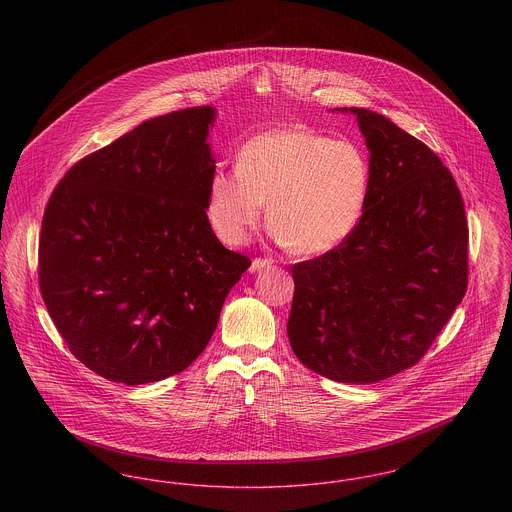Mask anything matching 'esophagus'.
I'll list each match as a JSON object with an SVG mask.
<instances>
[{"mask_svg": "<svg viewBox=\"0 0 512 512\" xmlns=\"http://www.w3.org/2000/svg\"><path fill=\"white\" fill-rule=\"evenodd\" d=\"M272 265V261L270 259H263V257H255L253 261H251V267L249 270L251 272H259V270H263V268L270 267Z\"/></svg>", "mask_w": 512, "mask_h": 512, "instance_id": "esophagus-1", "label": "esophagus"}]
</instances>
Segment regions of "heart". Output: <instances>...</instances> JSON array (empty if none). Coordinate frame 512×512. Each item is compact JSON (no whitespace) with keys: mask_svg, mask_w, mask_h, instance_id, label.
<instances>
[{"mask_svg":"<svg viewBox=\"0 0 512 512\" xmlns=\"http://www.w3.org/2000/svg\"><path fill=\"white\" fill-rule=\"evenodd\" d=\"M370 165L349 140L290 124L247 138L236 169L217 165L207 184V219L222 242L244 244L268 203L274 238L299 253H326L365 211Z\"/></svg>","mask_w":512,"mask_h":512,"instance_id":"b5f03b06","label":"heart"}]
</instances>
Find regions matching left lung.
I'll use <instances>...</instances> for the list:
<instances>
[{
  "mask_svg": "<svg viewBox=\"0 0 512 512\" xmlns=\"http://www.w3.org/2000/svg\"><path fill=\"white\" fill-rule=\"evenodd\" d=\"M349 111L370 151L365 211L338 247L293 265L288 338L320 376L372 384L416 365L463 301L468 224L430 147L384 115Z\"/></svg>",
  "mask_w": 512,
  "mask_h": 512,
  "instance_id": "left-lung-1",
  "label": "left lung"
}]
</instances>
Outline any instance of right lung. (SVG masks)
<instances>
[{"instance_id":"right-lung-1","label":"right lung","mask_w":512,"mask_h":512,"mask_svg":"<svg viewBox=\"0 0 512 512\" xmlns=\"http://www.w3.org/2000/svg\"><path fill=\"white\" fill-rule=\"evenodd\" d=\"M215 109L142 122L73 165L42 219L38 280L71 353L126 386L194 363L251 265L207 219Z\"/></svg>"}]
</instances>
